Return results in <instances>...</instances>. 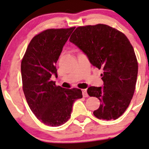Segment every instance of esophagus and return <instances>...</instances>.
<instances>
[{
    "label": "esophagus",
    "mask_w": 149,
    "mask_h": 149,
    "mask_svg": "<svg viewBox=\"0 0 149 149\" xmlns=\"http://www.w3.org/2000/svg\"><path fill=\"white\" fill-rule=\"evenodd\" d=\"M82 91L83 97H88V93H87L86 89H82Z\"/></svg>",
    "instance_id": "obj_1"
}]
</instances>
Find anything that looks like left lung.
<instances>
[{"label": "left lung", "mask_w": 149, "mask_h": 149, "mask_svg": "<svg viewBox=\"0 0 149 149\" xmlns=\"http://www.w3.org/2000/svg\"><path fill=\"white\" fill-rule=\"evenodd\" d=\"M69 41L78 47L93 66L104 71V86H91L89 96L100 106L93 112L99 119L115 120L125 112L134 95L138 76L134 49L123 33L106 24L79 26Z\"/></svg>", "instance_id": "left-lung-1"}]
</instances>
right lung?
Here are the masks:
<instances>
[{
	"label": "right lung",
	"instance_id": "add662e5",
	"mask_svg": "<svg viewBox=\"0 0 149 149\" xmlns=\"http://www.w3.org/2000/svg\"><path fill=\"white\" fill-rule=\"evenodd\" d=\"M75 27L51 29L32 39L21 63L22 88L28 104L36 117L50 127L62 125L69 119L73 102L82 97L79 88L56 86V64L63 47Z\"/></svg>",
	"mask_w": 149,
	"mask_h": 149
}]
</instances>
